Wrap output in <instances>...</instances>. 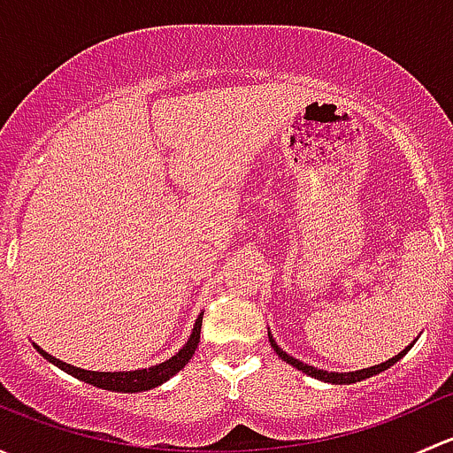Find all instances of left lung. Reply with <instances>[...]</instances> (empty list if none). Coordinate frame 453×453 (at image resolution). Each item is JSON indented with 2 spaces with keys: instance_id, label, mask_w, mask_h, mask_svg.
Here are the masks:
<instances>
[{
  "instance_id": "1",
  "label": "left lung",
  "mask_w": 453,
  "mask_h": 453,
  "mask_svg": "<svg viewBox=\"0 0 453 453\" xmlns=\"http://www.w3.org/2000/svg\"><path fill=\"white\" fill-rule=\"evenodd\" d=\"M269 342H272L273 350H276V355L282 359V362L291 364V366L303 370V372L309 374V377H315V379H319V381H326V383H355V381H362V379H368V377H372V374H379V372H383V370H388V368L392 366V364L399 362V359L403 357V355L408 353L410 349H412V344H410L408 349L401 350L399 355H395V357L388 359V362L377 364V366H370V368H364V370H355V372H328V370H318V368L309 366V364H303V362H300V359L291 357V355H287L285 350H282L280 346H278L276 342H273L272 335H269Z\"/></svg>"
}]
</instances>
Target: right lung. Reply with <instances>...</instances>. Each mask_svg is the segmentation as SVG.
<instances>
[{
  "instance_id": "obj_1",
  "label": "right lung",
  "mask_w": 453,
  "mask_h": 453,
  "mask_svg": "<svg viewBox=\"0 0 453 453\" xmlns=\"http://www.w3.org/2000/svg\"><path fill=\"white\" fill-rule=\"evenodd\" d=\"M201 319H203V313L197 318L193 333H190V337H188V342L184 344V349H180V353L173 355V357L166 359V362L157 364V366L142 368V370H127V372L125 370H122V372H96V370L76 368V366H70V364L61 362V359L52 357V355H48L43 349H39L36 344H32V346H35V349L39 350V353L43 355L48 362H52L54 366L65 370L67 374H72V377L89 383V386L103 388V390H111V392H144V390H153V388L162 386L164 381H168L173 374L180 372V370L190 362V357H193L195 350H197V344H199Z\"/></svg>"
}]
</instances>
